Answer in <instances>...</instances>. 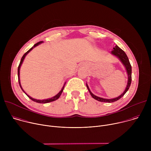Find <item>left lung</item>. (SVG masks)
<instances>
[{
    "label": "left lung",
    "mask_w": 151,
    "mask_h": 151,
    "mask_svg": "<svg viewBox=\"0 0 151 151\" xmlns=\"http://www.w3.org/2000/svg\"><path fill=\"white\" fill-rule=\"evenodd\" d=\"M111 53H112V54H113V55H115L116 57H117L119 59V60L122 62V63L124 64V66H125V68L126 69L127 73V75H128V82H127V87L125 88V90H124L123 93L121 94L119 96H118L117 97H115V98H114V99H103V98L99 97H97V96H95L90 91L87 83H86V85H87V88H88V90L91 96H92V97L93 99H96V100H98V101H101V102L112 103V102H114V101H116L118 100L122 96H124V95L128 90L129 88H130V87L131 82H132V66H131L130 61H129L127 55H126V54L125 53V52L122 50H121L119 47L116 45L114 48V50L112 51Z\"/></svg>",
    "instance_id": "obj_1"
}]
</instances>
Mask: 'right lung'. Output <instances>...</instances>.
<instances>
[{
    "mask_svg": "<svg viewBox=\"0 0 151 151\" xmlns=\"http://www.w3.org/2000/svg\"><path fill=\"white\" fill-rule=\"evenodd\" d=\"M43 42V41H40V42H37V43H36V44H35L34 45V46L33 47H32L29 51H27L24 55H23V56L22 57V58H21V61H20V63H19V66H18V82H19V86H20V87H21V90H22L23 91V92L28 96V97L29 98V99H30L32 100H33V101H35V102H37V103H49V102H51V101H55V100H57L59 97H60V96H61V93H62V92H63V89H64V85H65V84H66V82L64 83V86L63 87V88H62V89L61 90V91L57 94V95H55V96H54V97H52V98H50V99H45V100H37V99H33V98H32V97H31L30 96H29L28 94H27L26 93V92L23 90V88H22V87H21V83H20V79H19V70H20V67H21V64H22V63H23V61H24V58H25V57L26 56V55L30 51H32L35 47H36V46H37V45H39V44H42V43Z\"/></svg>",
    "mask_w": 151,
    "mask_h": 151,
    "instance_id": "right-lung-1",
    "label": "right lung"
}]
</instances>
